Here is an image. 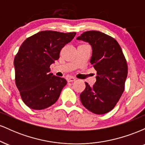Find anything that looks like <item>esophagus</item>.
<instances>
[{
    "mask_svg": "<svg viewBox=\"0 0 145 145\" xmlns=\"http://www.w3.org/2000/svg\"><path fill=\"white\" fill-rule=\"evenodd\" d=\"M67 82H74V81L76 80V78L74 77H71V76H68V77H67Z\"/></svg>",
    "mask_w": 145,
    "mask_h": 145,
    "instance_id": "obj_1",
    "label": "esophagus"
}]
</instances>
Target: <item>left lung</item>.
<instances>
[{
    "label": "left lung",
    "mask_w": 145,
    "mask_h": 145,
    "mask_svg": "<svg viewBox=\"0 0 145 145\" xmlns=\"http://www.w3.org/2000/svg\"><path fill=\"white\" fill-rule=\"evenodd\" d=\"M76 39L91 45L90 63L97 71L93 86L85 82L81 102L95 114H106L114 108L124 91L127 65L123 53L114 38L99 31H86Z\"/></svg>",
    "instance_id": "left-lung-1"
}]
</instances>
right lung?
I'll return each mask as SVG.
<instances>
[{
	"label": "right lung",
	"mask_w": 145,
	"mask_h": 145,
	"mask_svg": "<svg viewBox=\"0 0 145 145\" xmlns=\"http://www.w3.org/2000/svg\"><path fill=\"white\" fill-rule=\"evenodd\" d=\"M75 35V32L41 31L27 38L20 47L14 61L16 84L30 108H46L59 99L67 81L50 72V66L59 59L61 49Z\"/></svg>",
	"instance_id": "add662e5"
}]
</instances>
